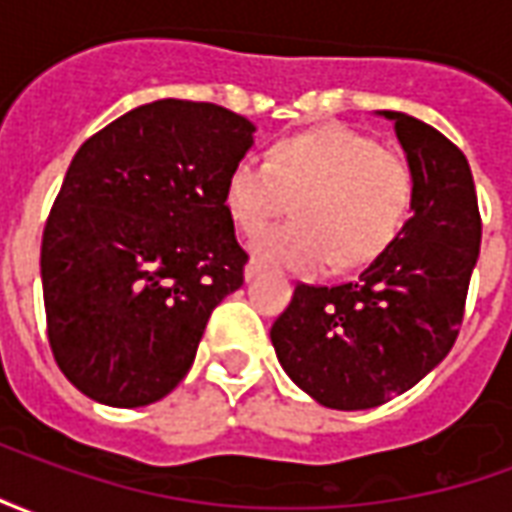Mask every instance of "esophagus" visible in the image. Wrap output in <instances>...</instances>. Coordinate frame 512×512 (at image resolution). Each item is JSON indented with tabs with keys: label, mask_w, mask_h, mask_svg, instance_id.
<instances>
[{
	"label": "esophagus",
	"mask_w": 512,
	"mask_h": 512,
	"mask_svg": "<svg viewBox=\"0 0 512 512\" xmlns=\"http://www.w3.org/2000/svg\"><path fill=\"white\" fill-rule=\"evenodd\" d=\"M260 271H263V263H257V260H249V263H246V268H244L246 282H249V279H255Z\"/></svg>",
	"instance_id": "34e87169"
}]
</instances>
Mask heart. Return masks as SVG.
I'll use <instances>...</instances> for the list:
<instances>
[{"label": "heart", "mask_w": 512, "mask_h": 512, "mask_svg": "<svg viewBox=\"0 0 512 512\" xmlns=\"http://www.w3.org/2000/svg\"><path fill=\"white\" fill-rule=\"evenodd\" d=\"M297 200V222L266 231L257 260L299 274L356 268L376 260L403 230L414 200V172L403 153L348 126L285 136L266 158H238L224 180V208L235 227L257 235Z\"/></svg>", "instance_id": "obj_1"}]
</instances>
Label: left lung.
Listing matches in <instances>:
<instances>
[{"label": "left lung", "instance_id": "1", "mask_svg": "<svg viewBox=\"0 0 512 512\" xmlns=\"http://www.w3.org/2000/svg\"><path fill=\"white\" fill-rule=\"evenodd\" d=\"M414 172L411 219L351 282L304 285L271 326L279 365L321 406L376 408L422 381L461 332L480 255L469 161L417 117L384 112Z\"/></svg>", "mask_w": 512, "mask_h": 512}]
</instances>
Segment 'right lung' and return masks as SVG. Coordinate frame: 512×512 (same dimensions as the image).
<instances>
[{
    "label": "right lung",
    "instance_id": "1",
    "mask_svg": "<svg viewBox=\"0 0 512 512\" xmlns=\"http://www.w3.org/2000/svg\"><path fill=\"white\" fill-rule=\"evenodd\" d=\"M252 131L224 106L164 98L76 150L40 277L51 354L79 392L136 408L186 378L213 307L244 285L224 180Z\"/></svg>",
    "mask_w": 512,
    "mask_h": 512
}]
</instances>
